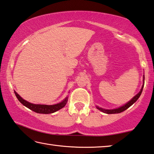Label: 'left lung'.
<instances>
[{
	"mask_svg": "<svg viewBox=\"0 0 154 154\" xmlns=\"http://www.w3.org/2000/svg\"><path fill=\"white\" fill-rule=\"evenodd\" d=\"M144 82H145V75H143V86H142V88L140 89V92H139L138 94H137L131 100L129 101L128 103L125 104V105H124L123 106H122V107H118L116 109H105L98 107V106H96V108L100 111H101V112L106 113H108V114H112V113H121L122 112H124L125 110H126L127 109H128L130 106H131L132 105H133L134 103H136V100L139 98V97L140 96L142 91H143V87H144Z\"/></svg>",
	"mask_w": 154,
	"mask_h": 154,
	"instance_id": "1",
	"label": "left lung"
}]
</instances>
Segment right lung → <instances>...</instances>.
Instances as JSON below:
<instances>
[{
  "instance_id": "1",
  "label": "right lung",
  "mask_w": 154,
  "mask_h": 154,
  "mask_svg": "<svg viewBox=\"0 0 154 154\" xmlns=\"http://www.w3.org/2000/svg\"><path fill=\"white\" fill-rule=\"evenodd\" d=\"M14 93H15L16 96L17 97L18 100L20 102L21 104H23V105L25 106L26 107L29 108V109L32 110L33 112L36 113H45V114H48V113H52L57 112L58 110L65 107L68 100V97H66L61 103L55 104V105H37V104H32L29 103V102L23 99L15 91H14Z\"/></svg>"
}]
</instances>
